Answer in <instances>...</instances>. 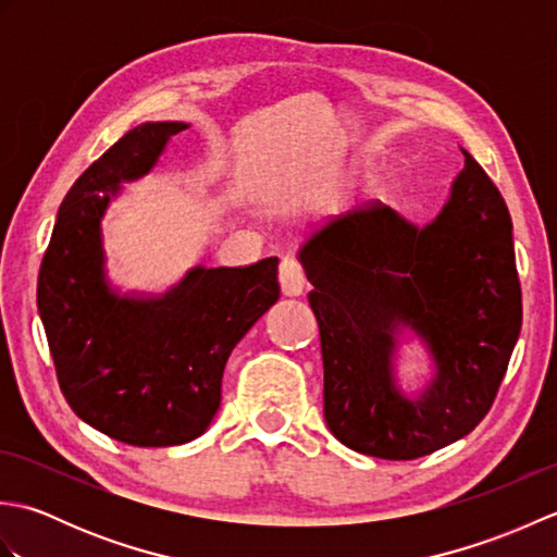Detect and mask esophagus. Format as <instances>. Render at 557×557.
<instances>
[{"label":"esophagus","instance_id":"1","mask_svg":"<svg viewBox=\"0 0 557 557\" xmlns=\"http://www.w3.org/2000/svg\"><path fill=\"white\" fill-rule=\"evenodd\" d=\"M280 287L285 297H299L306 287L304 268L297 258H282L280 263Z\"/></svg>","mask_w":557,"mask_h":557}]
</instances>
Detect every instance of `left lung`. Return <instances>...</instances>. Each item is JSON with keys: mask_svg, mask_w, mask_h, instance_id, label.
Listing matches in <instances>:
<instances>
[{"mask_svg": "<svg viewBox=\"0 0 557 557\" xmlns=\"http://www.w3.org/2000/svg\"><path fill=\"white\" fill-rule=\"evenodd\" d=\"M461 152L465 170L423 227L369 198L299 248L321 327L325 423L354 453L417 459L459 441L488 413L510 363L522 327L512 220ZM401 329L436 366L417 398L394 377Z\"/></svg>", "mask_w": 557, "mask_h": 557, "instance_id": "left-lung-1", "label": "left lung"}]
</instances>
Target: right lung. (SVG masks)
Here are the masks:
<instances>
[{"instance_id":"obj_1","label":"right lung","mask_w":557,"mask_h":557,"mask_svg":"<svg viewBox=\"0 0 557 557\" xmlns=\"http://www.w3.org/2000/svg\"><path fill=\"white\" fill-rule=\"evenodd\" d=\"M184 128L140 124L78 176L38 275L40 321L69 407L136 447L184 445L206 433L232 349L280 299L275 256L246 268H191L164 294H122L110 285L104 212L122 184L156 168Z\"/></svg>"}]
</instances>
